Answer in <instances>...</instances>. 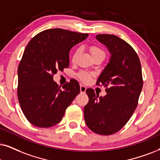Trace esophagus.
I'll return each instance as SVG.
<instances>
[{
  "mask_svg": "<svg viewBox=\"0 0 160 160\" xmlns=\"http://www.w3.org/2000/svg\"><path fill=\"white\" fill-rule=\"evenodd\" d=\"M86 87L83 86V85H81L80 86V93H82V94H84V93H86Z\"/></svg>",
  "mask_w": 160,
  "mask_h": 160,
  "instance_id": "1",
  "label": "esophagus"
}]
</instances>
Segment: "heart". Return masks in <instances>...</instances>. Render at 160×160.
I'll return each mask as SVG.
<instances>
[{
  "label": "heart",
  "instance_id": "heart-1",
  "mask_svg": "<svg viewBox=\"0 0 160 160\" xmlns=\"http://www.w3.org/2000/svg\"><path fill=\"white\" fill-rule=\"evenodd\" d=\"M90 52H91V54H92V55L93 57V58H95V57L97 56H103L105 57V52H103V50L101 49L100 47H98V46H92L90 47ZM80 48H78V49H77L75 52H74L73 55H72V61L73 62H75L77 59H78V56H79V54H80ZM79 78L81 80L84 82H88V80H90L91 78V75L89 74L86 73V72H80V74H79Z\"/></svg>",
  "mask_w": 160,
  "mask_h": 160
}]
</instances>
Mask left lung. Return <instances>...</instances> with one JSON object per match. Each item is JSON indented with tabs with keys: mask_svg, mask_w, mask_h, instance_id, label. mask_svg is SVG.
<instances>
[{
	"mask_svg": "<svg viewBox=\"0 0 160 160\" xmlns=\"http://www.w3.org/2000/svg\"><path fill=\"white\" fill-rule=\"evenodd\" d=\"M96 39L111 54L98 85L109 87L104 97L86 89L89 100L84 107V118L94 133L111 135L126 124L137 108L143 84L142 68L136 52L125 40L113 35H98Z\"/></svg>",
	"mask_w": 160,
	"mask_h": 160,
	"instance_id": "obj_1",
	"label": "left lung"
}]
</instances>
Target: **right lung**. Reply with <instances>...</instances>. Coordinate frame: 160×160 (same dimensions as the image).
I'll use <instances>...</instances> for the list:
<instances>
[{
    "label": "right lung",
    "mask_w": 160,
    "mask_h": 160,
    "mask_svg": "<svg viewBox=\"0 0 160 160\" xmlns=\"http://www.w3.org/2000/svg\"><path fill=\"white\" fill-rule=\"evenodd\" d=\"M88 34L62 29L41 32L30 40L18 66V98L29 122L40 128L61 121L66 109L80 93L77 80L60 88L53 80L58 71L69 66V52Z\"/></svg>",
    "instance_id": "obj_1"
}]
</instances>
